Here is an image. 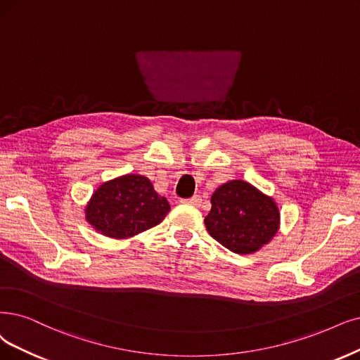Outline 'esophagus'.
Instances as JSON below:
<instances>
[{
	"mask_svg": "<svg viewBox=\"0 0 360 360\" xmlns=\"http://www.w3.org/2000/svg\"><path fill=\"white\" fill-rule=\"evenodd\" d=\"M182 203L191 205V206H200L202 205V198H200V195H194L191 198H184Z\"/></svg>",
	"mask_w": 360,
	"mask_h": 360,
	"instance_id": "obj_1",
	"label": "esophagus"
}]
</instances>
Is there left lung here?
<instances>
[{"instance_id":"obj_1","label":"left lung","mask_w":360,"mask_h":360,"mask_svg":"<svg viewBox=\"0 0 360 360\" xmlns=\"http://www.w3.org/2000/svg\"><path fill=\"white\" fill-rule=\"evenodd\" d=\"M212 209L205 218L209 234L238 255L259 250L281 229V212L273 198L254 185L233 179L210 197Z\"/></svg>"}]
</instances>
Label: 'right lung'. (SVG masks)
<instances>
[{"instance_id":"1","label":"right lung","mask_w":360,"mask_h":360,"mask_svg":"<svg viewBox=\"0 0 360 360\" xmlns=\"http://www.w3.org/2000/svg\"><path fill=\"white\" fill-rule=\"evenodd\" d=\"M166 197L158 195L151 181L129 173L103 182L84 209L87 222L111 238H129L155 227L169 214Z\"/></svg>"}]
</instances>
